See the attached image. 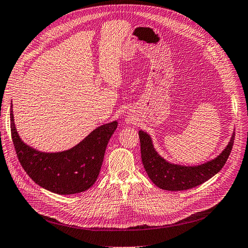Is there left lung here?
<instances>
[{
    "label": "left lung",
    "instance_id": "left-lung-1",
    "mask_svg": "<svg viewBox=\"0 0 248 248\" xmlns=\"http://www.w3.org/2000/svg\"><path fill=\"white\" fill-rule=\"evenodd\" d=\"M141 159L152 183L162 190L184 191L202 185L221 170L229 157L235 134L233 133L228 145L220 155L206 163L196 167H185L173 164L163 159L155 151L150 136L139 131Z\"/></svg>",
    "mask_w": 248,
    "mask_h": 248
}]
</instances>
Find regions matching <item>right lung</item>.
I'll use <instances>...</instances> for the list:
<instances>
[{
  "instance_id": "right-lung-1",
  "label": "right lung",
  "mask_w": 248,
  "mask_h": 248,
  "mask_svg": "<svg viewBox=\"0 0 248 248\" xmlns=\"http://www.w3.org/2000/svg\"><path fill=\"white\" fill-rule=\"evenodd\" d=\"M12 107L11 105V134L17 157L22 168L35 183L58 195L85 192L95 184L106 147L117 128V121L96 128L73 148L46 153L23 142L16 130Z\"/></svg>"
}]
</instances>
